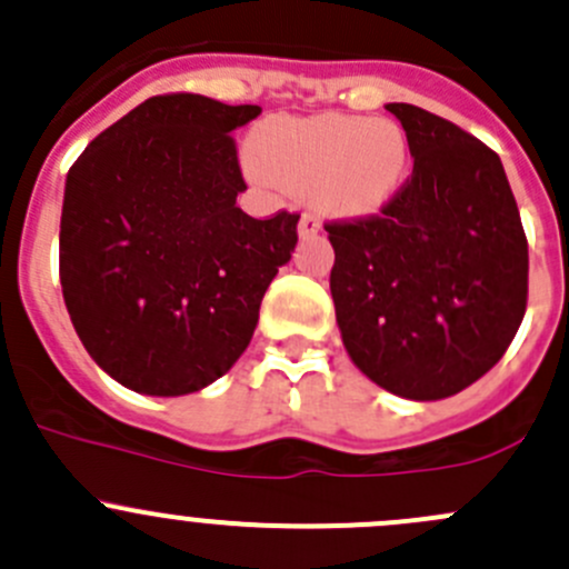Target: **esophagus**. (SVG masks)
<instances>
[{
	"instance_id": "esophagus-1",
	"label": "esophagus",
	"mask_w": 569,
	"mask_h": 569,
	"mask_svg": "<svg viewBox=\"0 0 569 569\" xmlns=\"http://www.w3.org/2000/svg\"><path fill=\"white\" fill-rule=\"evenodd\" d=\"M321 231V220L317 214H311V211H306V214L300 217V237L308 239V237H317Z\"/></svg>"
}]
</instances>
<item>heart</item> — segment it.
<instances>
[{
  "label": "heart",
  "instance_id": "1",
  "mask_svg": "<svg viewBox=\"0 0 569 569\" xmlns=\"http://www.w3.org/2000/svg\"><path fill=\"white\" fill-rule=\"evenodd\" d=\"M252 159L267 181L313 189L327 211L360 217L399 192L410 170V142L388 118H278L256 131Z\"/></svg>",
  "mask_w": 569,
  "mask_h": 569
}]
</instances>
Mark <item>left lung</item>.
<instances>
[{
  "instance_id": "1",
  "label": "left lung",
  "mask_w": 569,
  "mask_h": 569,
  "mask_svg": "<svg viewBox=\"0 0 569 569\" xmlns=\"http://www.w3.org/2000/svg\"><path fill=\"white\" fill-rule=\"evenodd\" d=\"M412 176L380 214L325 222L343 347L377 386L446 399L492 369L529 300V242L492 148L440 114L388 104Z\"/></svg>"
}]
</instances>
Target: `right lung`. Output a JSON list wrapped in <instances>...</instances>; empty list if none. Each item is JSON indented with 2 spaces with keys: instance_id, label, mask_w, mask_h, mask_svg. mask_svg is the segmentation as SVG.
<instances>
[{
  "instance_id": "obj_1",
  "label": "right lung",
  "mask_w": 569,
  "mask_h": 569,
  "mask_svg": "<svg viewBox=\"0 0 569 569\" xmlns=\"http://www.w3.org/2000/svg\"><path fill=\"white\" fill-rule=\"evenodd\" d=\"M261 114L198 93L142 101L71 164L60 283L73 330L120 386L183 396L248 349L300 214H244L233 129Z\"/></svg>"
}]
</instances>
